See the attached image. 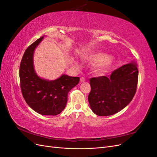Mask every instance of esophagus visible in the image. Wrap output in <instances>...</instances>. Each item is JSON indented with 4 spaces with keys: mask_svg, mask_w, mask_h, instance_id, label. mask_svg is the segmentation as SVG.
<instances>
[{
    "mask_svg": "<svg viewBox=\"0 0 157 157\" xmlns=\"http://www.w3.org/2000/svg\"><path fill=\"white\" fill-rule=\"evenodd\" d=\"M80 82H85L86 81V79H85V78L84 77H82L81 78H80Z\"/></svg>",
    "mask_w": 157,
    "mask_h": 157,
    "instance_id": "1",
    "label": "esophagus"
}]
</instances>
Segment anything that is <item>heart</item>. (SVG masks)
Returning <instances> with one entry per match:
<instances>
[{"instance_id": "b5f03b06", "label": "heart", "mask_w": 157, "mask_h": 157, "mask_svg": "<svg viewBox=\"0 0 157 157\" xmlns=\"http://www.w3.org/2000/svg\"><path fill=\"white\" fill-rule=\"evenodd\" d=\"M86 59L90 62L96 64L95 72L98 74L103 73L110 67L113 59L103 53H93L86 57Z\"/></svg>"}]
</instances>
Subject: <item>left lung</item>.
Returning a JSON list of instances; mask_svg holds the SVG:
<instances>
[{
    "label": "left lung",
    "instance_id": "1",
    "mask_svg": "<svg viewBox=\"0 0 157 157\" xmlns=\"http://www.w3.org/2000/svg\"><path fill=\"white\" fill-rule=\"evenodd\" d=\"M137 82L138 69L134 61L113 71L109 77L91 78L88 101L92 111L102 117L119 112L132 100Z\"/></svg>",
    "mask_w": 157,
    "mask_h": 157
}]
</instances>
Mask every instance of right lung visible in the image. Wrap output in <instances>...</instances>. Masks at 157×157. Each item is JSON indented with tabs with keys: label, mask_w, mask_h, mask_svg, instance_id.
<instances>
[{
	"label": "right lung",
	"mask_w": 157,
	"mask_h": 157,
	"mask_svg": "<svg viewBox=\"0 0 157 157\" xmlns=\"http://www.w3.org/2000/svg\"><path fill=\"white\" fill-rule=\"evenodd\" d=\"M44 36L31 44L25 51L20 67V87L27 105L42 115L55 116L62 111L70 90L79 82V77L62 75L54 80L39 77L33 67L34 50Z\"/></svg>",
	"instance_id": "right-lung-1"
}]
</instances>
